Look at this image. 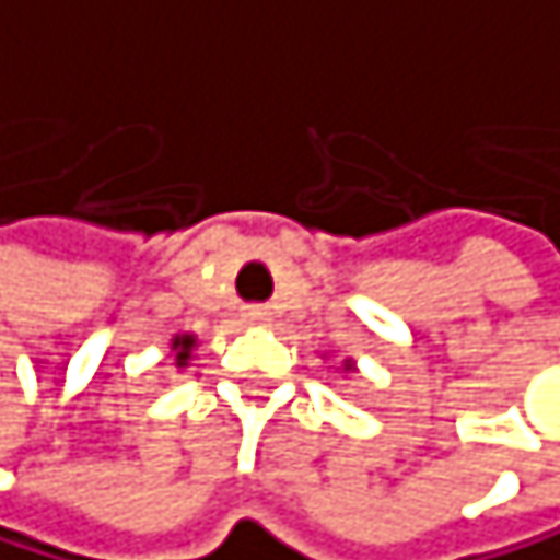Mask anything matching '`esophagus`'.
Wrapping results in <instances>:
<instances>
[{
    "instance_id": "obj_1",
    "label": "esophagus",
    "mask_w": 560,
    "mask_h": 560,
    "mask_svg": "<svg viewBox=\"0 0 560 560\" xmlns=\"http://www.w3.org/2000/svg\"><path fill=\"white\" fill-rule=\"evenodd\" d=\"M244 323H250V327H268V323H271V310L268 306H247L244 310Z\"/></svg>"
}]
</instances>
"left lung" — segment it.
Masks as SVG:
<instances>
[{
    "label": "left lung",
    "mask_w": 560,
    "mask_h": 560,
    "mask_svg": "<svg viewBox=\"0 0 560 560\" xmlns=\"http://www.w3.org/2000/svg\"><path fill=\"white\" fill-rule=\"evenodd\" d=\"M343 372H354V361L348 358V361H343Z\"/></svg>",
    "instance_id": "obj_1"
}]
</instances>
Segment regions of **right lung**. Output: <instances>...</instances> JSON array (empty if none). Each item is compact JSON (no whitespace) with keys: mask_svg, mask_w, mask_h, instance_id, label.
<instances>
[{"mask_svg":"<svg viewBox=\"0 0 560 560\" xmlns=\"http://www.w3.org/2000/svg\"><path fill=\"white\" fill-rule=\"evenodd\" d=\"M199 348V340H196V334H175L172 337V364L175 368H188V361H192V351Z\"/></svg>","mask_w":560,"mask_h":560,"instance_id":"1","label":"right lung"}]
</instances>
